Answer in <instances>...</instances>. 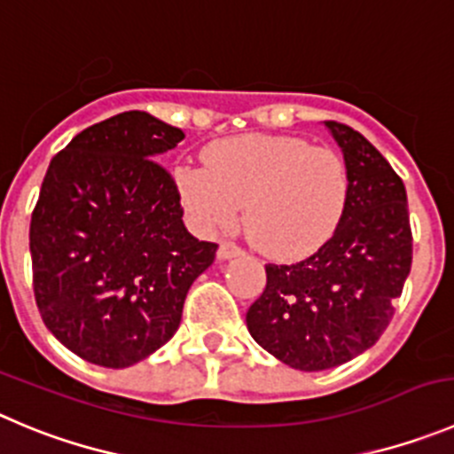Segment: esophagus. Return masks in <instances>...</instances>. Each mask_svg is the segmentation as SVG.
<instances>
[{
    "label": "esophagus",
    "instance_id": "34e87169",
    "mask_svg": "<svg viewBox=\"0 0 454 454\" xmlns=\"http://www.w3.org/2000/svg\"><path fill=\"white\" fill-rule=\"evenodd\" d=\"M241 253L244 251L239 247H235L232 241H222L217 251V260H232V257H239Z\"/></svg>",
    "mask_w": 454,
    "mask_h": 454
}]
</instances>
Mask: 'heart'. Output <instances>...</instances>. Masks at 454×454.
I'll return each instance as SVG.
<instances>
[{"mask_svg":"<svg viewBox=\"0 0 454 454\" xmlns=\"http://www.w3.org/2000/svg\"><path fill=\"white\" fill-rule=\"evenodd\" d=\"M203 160L175 169L181 206L199 231L235 226L247 203L257 247L275 260H300L320 251L345 217L349 172L327 147L244 134L213 143Z\"/></svg>","mask_w":454,"mask_h":454,"instance_id":"b5f03b06","label":"heart"}]
</instances>
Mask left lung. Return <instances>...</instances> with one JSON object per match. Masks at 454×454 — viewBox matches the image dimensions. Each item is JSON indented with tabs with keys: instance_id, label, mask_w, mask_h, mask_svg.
Returning a JSON list of instances; mask_svg holds the SVG:
<instances>
[{
	"instance_id": "8db88e82",
	"label": "left lung",
	"mask_w": 454,
	"mask_h": 454,
	"mask_svg": "<svg viewBox=\"0 0 454 454\" xmlns=\"http://www.w3.org/2000/svg\"><path fill=\"white\" fill-rule=\"evenodd\" d=\"M325 127L349 172V201L332 239L298 264L266 266V289L247 313L260 347L300 372H323L370 349L394 316L412 266L408 194L363 134Z\"/></svg>"
}]
</instances>
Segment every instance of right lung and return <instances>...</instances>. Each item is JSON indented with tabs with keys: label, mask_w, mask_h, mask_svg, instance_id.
Here are the masks:
<instances>
[{
	"label": "right lung",
	"mask_w": 454,
	"mask_h": 454,
	"mask_svg": "<svg viewBox=\"0 0 454 454\" xmlns=\"http://www.w3.org/2000/svg\"><path fill=\"white\" fill-rule=\"evenodd\" d=\"M184 138L122 112L80 131L46 169L31 217L35 300L49 332L93 365L122 370L160 349L215 262L217 244L190 235L156 163Z\"/></svg>",
	"instance_id": "1"
}]
</instances>
